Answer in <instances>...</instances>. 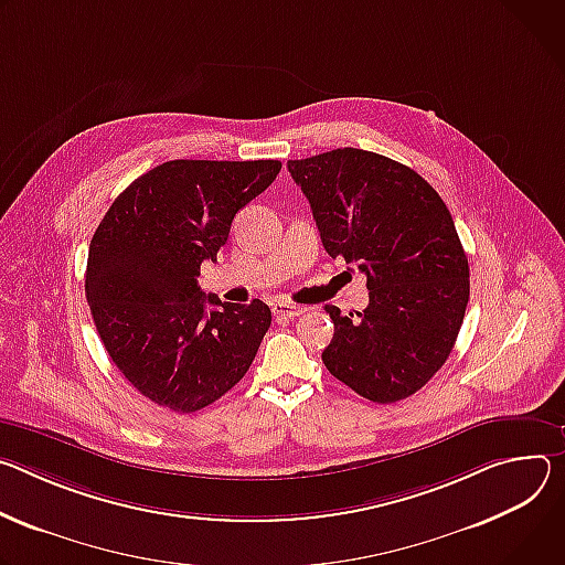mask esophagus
<instances>
[{
    "label": "esophagus",
    "mask_w": 565,
    "mask_h": 565,
    "mask_svg": "<svg viewBox=\"0 0 565 565\" xmlns=\"http://www.w3.org/2000/svg\"><path fill=\"white\" fill-rule=\"evenodd\" d=\"M271 309H274V315L278 319H294V317H300L305 311L302 305H296V302H289V300H276Z\"/></svg>",
    "instance_id": "34e87169"
}]
</instances>
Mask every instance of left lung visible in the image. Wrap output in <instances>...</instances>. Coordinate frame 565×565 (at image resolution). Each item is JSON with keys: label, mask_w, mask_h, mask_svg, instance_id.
I'll return each instance as SVG.
<instances>
[{"label": "left lung", "mask_w": 565, "mask_h": 565, "mask_svg": "<svg viewBox=\"0 0 565 565\" xmlns=\"http://www.w3.org/2000/svg\"><path fill=\"white\" fill-rule=\"evenodd\" d=\"M287 168L332 258L356 263L370 302L343 317L323 363L361 397L393 404L449 359L469 302V263L454 217L415 170L384 154L337 148Z\"/></svg>", "instance_id": "1"}]
</instances>
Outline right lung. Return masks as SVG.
I'll list each match as a JSON object with an SVG mask.
<instances>
[{
	"label": "right lung",
	"mask_w": 565,
	"mask_h": 565,
	"mask_svg": "<svg viewBox=\"0 0 565 565\" xmlns=\"http://www.w3.org/2000/svg\"><path fill=\"white\" fill-rule=\"evenodd\" d=\"M280 168L274 159L166 161L125 188L98 224L85 296L114 365L150 402L195 413L254 363L271 309L204 296L198 278L204 260H217L235 213Z\"/></svg>",
	"instance_id": "add662e5"
}]
</instances>
